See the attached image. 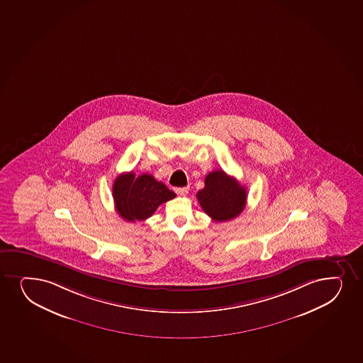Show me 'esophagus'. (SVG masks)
Wrapping results in <instances>:
<instances>
[{
    "label": "esophagus",
    "instance_id": "esophagus-1",
    "mask_svg": "<svg viewBox=\"0 0 363 363\" xmlns=\"http://www.w3.org/2000/svg\"><path fill=\"white\" fill-rule=\"evenodd\" d=\"M174 191L178 194V195H180V196H184V195H186L189 191L188 186H185V188H175Z\"/></svg>",
    "mask_w": 363,
    "mask_h": 363
}]
</instances>
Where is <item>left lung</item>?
Segmentation results:
<instances>
[{"instance_id": "obj_1", "label": "left lung", "mask_w": 363, "mask_h": 363, "mask_svg": "<svg viewBox=\"0 0 363 363\" xmlns=\"http://www.w3.org/2000/svg\"><path fill=\"white\" fill-rule=\"evenodd\" d=\"M204 213L214 221H228L246 207L247 190L223 169L211 172L204 178V188L196 194Z\"/></svg>"}]
</instances>
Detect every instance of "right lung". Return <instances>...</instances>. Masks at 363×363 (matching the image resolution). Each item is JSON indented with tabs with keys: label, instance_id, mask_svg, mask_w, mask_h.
Wrapping results in <instances>:
<instances>
[{
	"label": "right lung",
	"instance_id": "right-lung-1",
	"mask_svg": "<svg viewBox=\"0 0 363 363\" xmlns=\"http://www.w3.org/2000/svg\"><path fill=\"white\" fill-rule=\"evenodd\" d=\"M113 196L120 217L134 223L150 218L160 204L174 199L175 194L151 174L135 178L133 172H130L122 173L115 179Z\"/></svg>",
	"mask_w": 363,
	"mask_h": 363
}]
</instances>
